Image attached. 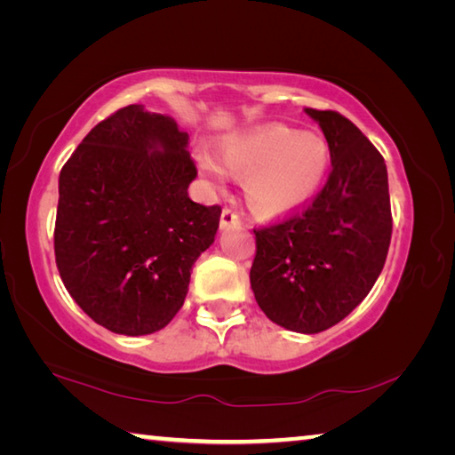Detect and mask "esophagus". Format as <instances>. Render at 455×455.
Wrapping results in <instances>:
<instances>
[{
	"mask_svg": "<svg viewBox=\"0 0 455 455\" xmlns=\"http://www.w3.org/2000/svg\"><path fill=\"white\" fill-rule=\"evenodd\" d=\"M220 228L228 230V228H241V219L233 209H225L220 214Z\"/></svg>",
	"mask_w": 455,
	"mask_h": 455,
	"instance_id": "obj_1",
	"label": "esophagus"
}]
</instances>
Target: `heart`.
<instances>
[{"label": "heart", "instance_id": "1", "mask_svg": "<svg viewBox=\"0 0 455 455\" xmlns=\"http://www.w3.org/2000/svg\"><path fill=\"white\" fill-rule=\"evenodd\" d=\"M196 166L211 184H222L228 172L243 174L251 209L263 217H283L317 195L329 172L331 148L319 134L265 124L225 136L219 154L209 146L198 148Z\"/></svg>", "mask_w": 455, "mask_h": 455}]
</instances>
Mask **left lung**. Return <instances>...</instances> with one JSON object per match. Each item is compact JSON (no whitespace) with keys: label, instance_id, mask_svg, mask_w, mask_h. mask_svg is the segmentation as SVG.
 <instances>
[{"label":"left lung","instance_id":"1","mask_svg":"<svg viewBox=\"0 0 455 455\" xmlns=\"http://www.w3.org/2000/svg\"><path fill=\"white\" fill-rule=\"evenodd\" d=\"M331 148V172L309 206L255 228L251 287L268 319L297 333L337 325L379 276L391 241L387 168L351 120L305 108Z\"/></svg>","mask_w":455,"mask_h":455}]
</instances>
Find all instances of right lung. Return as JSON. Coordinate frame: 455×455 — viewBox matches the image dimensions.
I'll return each mask as SVG.
<instances>
[{
    "label": "right lung",
    "mask_w": 455,
    "mask_h": 455,
    "mask_svg": "<svg viewBox=\"0 0 455 455\" xmlns=\"http://www.w3.org/2000/svg\"><path fill=\"white\" fill-rule=\"evenodd\" d=\"M188 134L140 104L90 130L60 172L53 251L82 311L120 335H148L187 299L220 206L192 203Z\"/></svg>",
    "instance_id": "1"
}]
</instances>
